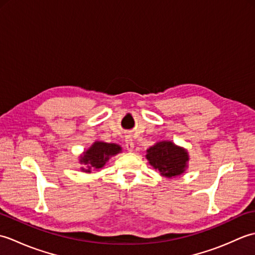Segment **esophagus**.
<instances>
[{
  "label": "esophagus",
  "instance_id": "obj_1",
  "mask_svg": "<svg viewBox=\"0 0 255 255\" xmlns=\"http://www.w3.org/2000/svg\"><path fill=\"white\" fill-rule=\"evenodd\" d=\"M125 147H126V149L129 151V152L133 151L134 144H133V141L130 137H126V139H125Z\"/></svg>",
  "mask_w": 255,
  "mask_h": 255
}]
</instances>
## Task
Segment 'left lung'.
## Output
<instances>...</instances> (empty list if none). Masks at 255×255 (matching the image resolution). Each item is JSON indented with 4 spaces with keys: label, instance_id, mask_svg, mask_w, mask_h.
<instances>
[{
    "label": "left lung",
    "instance_id": "8db88e82",
    "mask_svg": "<svg viewBox=\"0 0 255 255\" xmlns=\"http://www.w3.org/2000/svg\"><path fill=\"white\" fill-rule=\"evenodd\" d=\"M149 164L166 178L180 176L188 167L187 150L175 144L172 140H162L147 149L145 154Z\"/></svg>",
    "mask_w": 255,
    "mask_h": 255
}]
</instances>
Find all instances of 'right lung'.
<instances>
[{
  "label": "right lung",
  "mask_w": 255,
  "mask_h": 255,
  "mask_svg": "<svg viewBox=\"0 0 255 255\" xmlns=\"http://www.w3.org/2000/svg\"><path fill=\"white\" fill-rule=\"evenodd\" d=\"M121 152L122 147L119 144L108 143L97 140L80 155L79 162L80 164L83 165L80 169L84 173H92V171L102 169L112 156Z\"/></svg>",
  "instance_id": "obj_1"
}]
</instances>
